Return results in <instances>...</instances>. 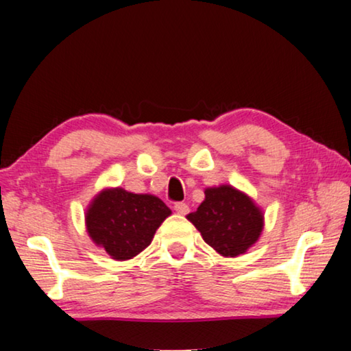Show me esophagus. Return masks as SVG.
Masks as SVG:
<instances>
[{
	"mask_svg": "<svg viewBox=\"0 0 351 351\" xmlns=\"http://www.w3.org/2000/svg\"><path fill=\"white\" fill-rule=\"evenodd\" d=\"M174 210L179 215H185V214H189L190 208H189V204H186V203H176L174 204Z\"/></svg>",
	"mask_w": 351,
	"mask_h": 351,
	"instance_id": "1",
	"label": "esophagus"
}]
</instances>
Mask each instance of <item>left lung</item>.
<instances>
[{
	"instance_id": "obj_1",
	"label": "left lung",
	"mask_w": 351,
	"mask_h": 351,
	"mask_svg": "<svg viewBox=\"0 0 351 351\" xmlns=\"http://www.w3.org/2000/svg\"><path fill=\"white\" fill-rule=\"evenodd\" d=\"M186 219L214 251L237 257L257 243L263 230V213L246 193L232 185L204 190V201Z\"/></svg>"
}]
</instances>
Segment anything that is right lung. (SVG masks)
I'll return each mask as SVG.
<instances>
[{"mask_svg":"<svg viewBox=\"0 0 351 351\" xmlns=\"http://www.w3.org/2000/svg\"><path fill=\"white\" fill-rule=\"evenodd\" d=\"M171 209L153 195L105 189L86 210V230L114 261H128L152 243Z\"/></svg>","mask_w":351,"mask_h":351,"instance_id":"add662e5","label":"right lung"}]
</instances>
